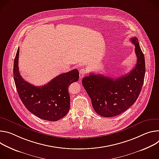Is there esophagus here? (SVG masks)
<instances>
[{
	"instance_id": "obj_1",
	"label": "esophagus",
	"mask_w": 159,
	"mask_h": 159,
	"mask_svg": "<svg viewBox=\"0 0 159 159\" xmlns=\"http://www.w3.org/2000/svg\"><path fill=\"white\" fill-rule=\"evenodd\" d=\"M86 74V70L84 69H81L80 70V78H82L84 77V76Z\"/></svg>"
}]
</instances>
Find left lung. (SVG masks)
<instances>
[{"mask_svg": "<svg viewBox=\"0 0 159 159\" xmlns=\"http://www.w3.org/2000/svg\"><path fill=\"white\" fill-rule=\"evenodd\" d=\"M135 45L137 62L135 67L125 76L114 79L90 73L82 84L91 98L94 111L100 116L114 117L126 111L137 100L144 82L145 62L138 40H130Z\"/></svg>", "mask_w": 159, "mask_h": 159, "instance_id": "left-lung-1", "label": "left lung"}]
</instances>
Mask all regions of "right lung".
Instances as JSON below:
<instances>
[{"mask_svg":"<svg viewBox=\"0 0 159 159\" xmlns=\"http://www.w3.org/2000/svg\"><path fill=\"white\" fill-rule=\"evenodd\" d=\"M20 48L14 62L13 76L18 93L25 107L39 118L57 121L64 117L70 108L69 86L78 81L79 72L73 69L62 73L42 86H35L24 80L19 72Z\"/></svg>","mask_w":159,"mask_h":159,"instance_id":"add662e5","label":"right lung"}]
</instances>
